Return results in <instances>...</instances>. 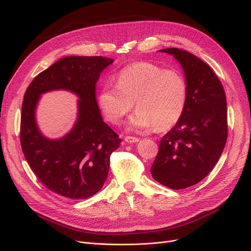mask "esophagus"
Masks as SVG:
<instances>
[{"label": "esophagus", "mask_w": 251, "mask_h": 251, "mask_svg": "<svg viewBox=\"0 0 251 251\" xmlns=\"http://www.w3.org/2000/svg\"><path fill=\"white\" fill-rule=\"evenodd\" d=\"M125 141L128 143H134V142H138L139 138L135 137V136H126Z\"/></svg>", "instance_id": "esophagus-1"}]
</instances>
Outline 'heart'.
<instances>
[{
    "label": "heart",
    "mask_w": 251,
    "mask_h": 251,
    "mask_svg": "<svg viewBox=\"0 0 251 251\" xmlns=\"http://www.w3.org/2000/svg\"><path fill=\"white\" fill-rule=\"evenodd\" d=\"M188 88L183 75L151 62H137L122 69L117 85L105 84L98 102L105 119L119 124L135 107L129 127L166 131L174 127L187 104Z\"/></svg>",
    "instance_id": "heart-1"
}]
</instances>
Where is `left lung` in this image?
Masks as SVG:
<instances>
[{"label": "left lung", "mask_w": 251, "mask_h": 251, "mask_svg": "<svg viewBox=\"0 0 251 251\" xmlns=\"http://www.w3.org/2000/svg\"><path fill=\"white\" fill-rule=\"evenodd\" d=\"M185 73L188 98L179 122L163 136L151 168L153 179L184 189L204 179L217 165L228 137L227 100L215 71L189 51L170 48Z\"/></svg>", "instance_id": "8db88e82"}]
</instances>
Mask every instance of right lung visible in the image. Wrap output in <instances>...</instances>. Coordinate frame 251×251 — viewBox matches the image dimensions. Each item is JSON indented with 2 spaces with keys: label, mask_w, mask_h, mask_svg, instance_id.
Segmentation results:
<instances>
[{
  "label": "right lung",
  "mask_w": 251,
  "mask_h": 251,
  "mask_svg": "<svg viewBox=\"0 0 251 251\" xmlns=\"http://www.w3.org/2000/svg\"><path fill=\"white\" fill-rule=\"evenodd\" d=\"M113 59L65 57L39 73L24 94L20 121L23 154L37 179L49 190L71 200H84L100 190L110 169V156L121 138L105 124L96 100V83ZM54 89L73 91L81 99L74 129L49 141L37 129L34 111L39 97Z\"/></svg>",
  "instance_id": "1"
}]
</instances>
